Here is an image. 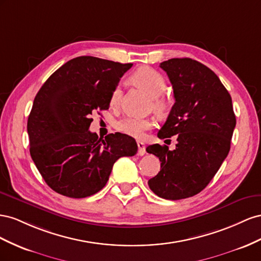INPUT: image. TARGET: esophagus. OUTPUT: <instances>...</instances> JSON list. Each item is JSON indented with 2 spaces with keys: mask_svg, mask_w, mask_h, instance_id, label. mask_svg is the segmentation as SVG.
<instances>
[{
  "mask_svg": "<svg viewBox=\"0 0 261 261\" xmlns=\"http://www.w3.org/2000/svg\"><path fill=\"white\" fill-rule=\"evenodd\" d=\"M137 145H138V154L140 156H142L145 154V144L141 141H137Z\"/></svg>",
  "mask_w": 261,
  "mask_h": 261,
  "instance_id": "1",
  "label": "esophagus"
}]
</instances>
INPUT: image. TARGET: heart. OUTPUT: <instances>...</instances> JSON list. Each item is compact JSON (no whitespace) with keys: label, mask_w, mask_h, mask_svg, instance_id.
I'll list each match as a JSON object with an SVG mask.
<instances>
[{"label":"heart","mask_w":261,"mask_h":261,"mask_svg":"<svg viewBox=\"0 0 261 261\" xmlns=\"http://www.w3.org/2000/svg\"><path fill=\"white\" fill-rule=\"evenodd\" d=\"M131 80L135 84L145 91L151 97L154 98L153 105L158 110H164L166 107V101L160 96L165 92L166 82L159 72L155 70L142 66L132 73ZM121 91L120 87H116L110 96V105L115 106L120 98ZM153 125L150 119L139 118L136 116H126L120 119L116 123V128L126 136L133 138H142L144 132Z\"/></svg>","instance_id":"1"}]
</instances>
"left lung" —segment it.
<instances>
[{"mask_svg": "<svg viewBox=\"0 0 261 261\" xmlns=\"http://www.w3.org/2000/svg\"><path fill=\"white\" fill-rule=\"evenodd\" d=\"M160 66L173 85L175 103L158 137L177 135V144L173 151L146 147L161 161L160 173L147 184L161 198L180 200L202 191L217 174L229 152L236 118L229 93L207 66L189 58Z\"/></svg>", "mask_w": 261, "mask_h": 261, "instance_id": "8db88e82", "label": "left lung"}]
</instances>
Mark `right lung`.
Here are the masks:
<instances>
[{
	"instance_id": "obj_1",
	"label": "right lung",
	"mask_w": 261,
	"mask_h": 261,
	"mask_svg": "<svg viewBox=\"0 0 261 261\" xmlns=\"http://www.w3.org/2000/svg\"><path fill=\"white\" fill-rule=\"evenodd\" d=\"M132 63L83 56L64 63L37 93L28 117L31 156L49 187L86 198L105 187L115 162L138 151L123 133L98 139L89 131L97 110H107L119 80Z\"/></svg>"
}]
</instances>
